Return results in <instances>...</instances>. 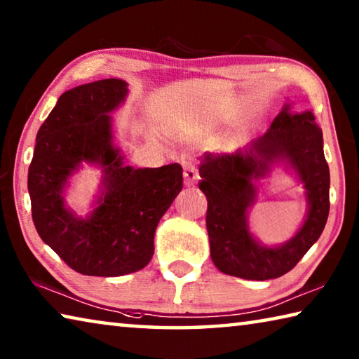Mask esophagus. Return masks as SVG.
Wrapping results in <instances>:
<instances>
[{
    "instance_id": "esophagus-1",
    "label": "esophagus",
    "mask_w": 359,
    "mask_h": 359,
    "mask_svg": "<svg viewBox=\"0 0 359 359\" xmlns=\"http://www.w3.org/2000/svg\"><path fill=\"white\" fill-rule=\"evenodd\" d=\"M199 179V172H198V168L193 165V163H187L184 166V182L185 185H193L194 182Z\"/></svg>"
}]
</instances>
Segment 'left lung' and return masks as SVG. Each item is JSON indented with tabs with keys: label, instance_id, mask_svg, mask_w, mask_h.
I'll return each mask as SVG.
<instances>
[{
	"label": "left lung",
	"instance_id": "left-lung-1",
	"mask_svg": "<svg viewBox=\"0 0 359 359\" xmlns=\"http://www.w3.org/2000/svg\"><path fill=\"white\" fill-rule=\"evenodd\" d=\"M272 121L264 136L236 154H205L199 166V190L208 196L210 257L218 271L247 280L277 278L299 263L320 234L330 214V168L323 154V133L311 111L288 112ZM278 157L288 159L308 190L309 214L293 240L264 248L252 239L246 209L254 197L252 179L264 175Z\"/></svg>",
	"mask_w": 359,
	"mask_h": 359
}]
</instances>
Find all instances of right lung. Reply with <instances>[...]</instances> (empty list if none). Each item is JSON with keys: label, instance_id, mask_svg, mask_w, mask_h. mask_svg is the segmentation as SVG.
<instances>
[{"label": "right lung", "instance_id": "obj_1", "mask_svg": "<svg viewBox=\"0 0 359 359\" xmlns=\"http://www.w3.org/2000/svg\"><path fill=\"white\" fill-rule=\"evenodd\" d=\"M126 92V82L120 79L65 92L41 125L28 169L36 231L83 276L117 277L147 266L158 222L184 185L179 163L154 169L123 165L112 145L109 112ZM82 161L98 162L105 171V191L87 219L66 210L61 196L67 177Z\"/></svg>", "mask_w": 359, "mask_h": 359}]
</instances>
